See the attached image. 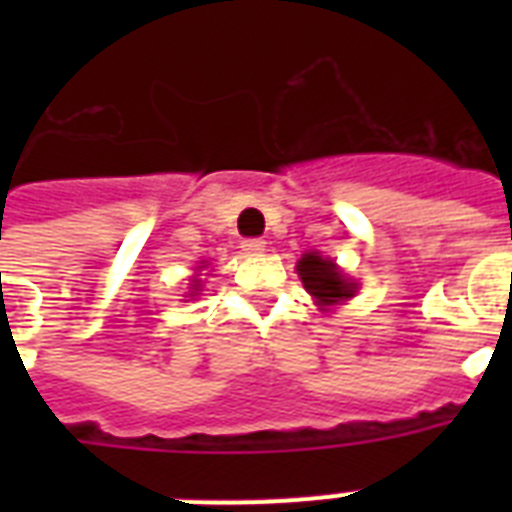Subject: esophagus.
Returning <instances> with one entry per match:
<instances>
[{"label": "esophagus", "mask_w": 512, "mask_h": 512, "mask_svg": "<svg viewBox=\"0 0 512 512\" xmlns=\"http://www.w3.org/2000/svg\"><path fill=\"white\" fill-rule=\"evenodd\" d=\"M241 249H244L247 255H263L265 241L263 239H244L241 241Z\"/></svg>", "instance_id": "obj_1"}]
</instances>
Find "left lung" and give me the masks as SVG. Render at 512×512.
Wrapping results in <instances>:
<instances>
[{
  "mask_svg": "<svg viewBox=\"0 0 512 512\" xmlns=\"http://www.w3.org/2000/svg\"><path fill=\"white\" fill-rule=\"evenodd\" d=\"M297 273H300L305 292L316 300L321 311H327L337 303H345V300L356 295V281H350L337 268L335 260L321 257L319 252H305L297 260Z\"/></svg>",
  "mask_w": 512,
  "mask_h": 512,
  "instance_id": "left-lung-1",
  "label": "left lung"
}]
</instances>
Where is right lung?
Instances as JSON below:
<instances>
[{
    "label": "right lung",
    "instance_id": "add662e5",
    "mask_svg": "<svg viewBox=\"0 0 512 512\" xmlns=\"http://www.w3.org/2000/svg\"><path fill=\"white\" fill-rule=\"evenodd\" d=\"M201 268H204V265H201ZM193 289H196V292H199V287H201V281L199 279H193V284H191Z\"/></svg>",
    "mask_w": 512,
    "mask_h": 512
}]
</instances>
